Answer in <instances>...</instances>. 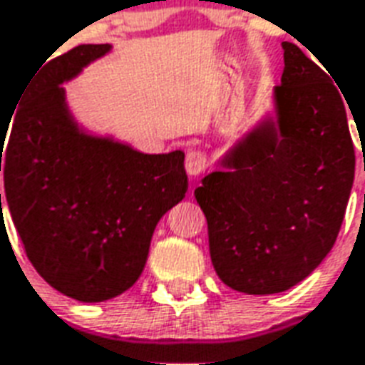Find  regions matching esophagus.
<instances>
[{
  "instance_id": "esophagus-1",
  "label": "esophagus",
  "mask_w": 365,
  "mask_h": 365,
  "mask_svg": "<svg viewBox=\"0 0 365 365\" xmlns=\"http://www.w3.org/2000/svg\"><path fill=\"white\" fill-rule=\"evenodd\" d=\"M209 166V156L203 150H190L185 156V170L190 175L203 174Z\"/></svg>"
}]
</instances>
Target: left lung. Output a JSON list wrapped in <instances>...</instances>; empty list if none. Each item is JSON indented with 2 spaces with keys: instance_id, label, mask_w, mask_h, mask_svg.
Masks as SVG:
<instances>
[{
  "instance_id": "1",
  "label": "left lung",
  "mask_w": 365,
  "mask_h": 365,
  "mask_svg": "<svg viewBox=\"0 0 365 365\" xmlns=\"http://www.w3.org/2000/svg\"><path fill=\"white\" fill-rule=\"evenodd\" d=\"M265 121L195 190L210 259L237 292H284L336 242L354 182V143L342 91L292 42Z\"/></svg>"
}]
</instances>
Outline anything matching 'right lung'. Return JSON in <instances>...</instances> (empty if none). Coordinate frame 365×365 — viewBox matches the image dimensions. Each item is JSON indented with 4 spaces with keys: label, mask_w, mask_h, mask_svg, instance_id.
<instances>
[{
    "label": "right lung",
    "mask_w": 365,
    "mask_h": 365,
    "mask_svg": "<svg viewBox=\"0 0 365 365\" xmlns=\"http://www.w3.org/2000/svg\"><path fill=\"white\" fill-rule=\"evenodd\" d=\"M108 44H81L50 59L0 129L5 205L38 274L79 302H104L141 277L164 212L187 191L183 153L143 155L81 133L61 83ZM0 212L1 193H0Z\"/></svg>",
    "instance_id": "right-lung-1"
}]
</instances>
